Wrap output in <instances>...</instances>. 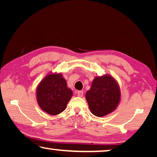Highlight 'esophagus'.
<instances>
[{
  "mask_svg": "<svg viewBox=\"0 0 157 157\" xmlns=\"http://www.w3.org/2000/svg\"><path fill=\"white\" fill-rule=\"evenodd\" d=\"M76 94H77V95H78V96H79V97H82L83 95V91H76Z\"/></svg>",
  "mask_w": 157,
  "mask_h": 157,
  "instance_id": "esophagus-1",
  "label": "esophagus"
}]
</instances>
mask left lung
Instances as JSON below:
<instances>
[{
	"label": "left lung",
	"instance_id": "8db88e82",
	"mask_svg": "<svg viewBox=\"0 0 157 157\" xmlns=\"http://www.w3.org/2000/svg\"><path fill=\"white\" fill-rule=\"evenodd\" d=\"M86 99L90 111L96 117L108 115L115 111L121 100L119 83L109 74L96 76L86 94Z\"/></svg>",
	"mask_w": 157,
	"mask_h": 157
}]
</instances>
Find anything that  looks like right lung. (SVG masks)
Instances as JSON below:
<instances>
[{"mask_svg":"<svg viewBox=\"0 0 157 157\" xmlns=\"http://www.w3.org/2000/svg\"><path fill=\"white\" fill-rule=\"evenodd\" d=\"M73 96L61 73L47 74L38 85L36 99L40 108L50 115H57L65 110Z\"/></svg>","mask_w":157,"mask_h":157,"instance_id":"obj_1","label":"right lung"}]
</instances>
